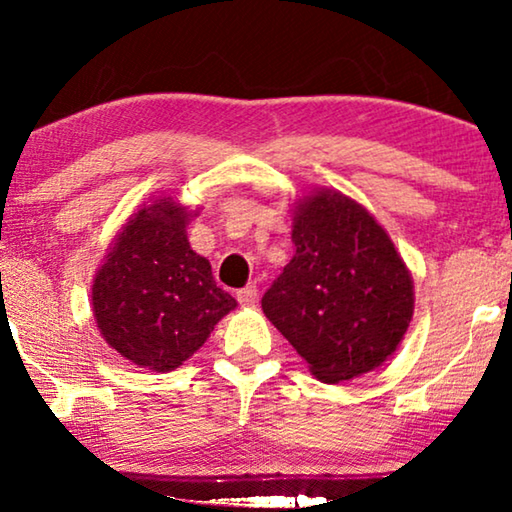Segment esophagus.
I'll return each mask as SVG.
<instances>
[{"mask_svg":"<svg viewBox=\"0 0 512 512\" xmlns=\"http://www.w3.org/2000/svg\"><path fill=\"white\" fill-rule=\"evenodd\" d=\"M257 298H259V293H257L255 284H248V287L237 291V300H239L241 307H255Z\"/></svg>","mask_w":512,"mask_h":512,"instance_id":"1","label":"esophagus"}]
</instances>
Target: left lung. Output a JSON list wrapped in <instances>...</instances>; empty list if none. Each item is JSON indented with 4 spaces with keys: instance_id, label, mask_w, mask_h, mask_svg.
<instances>
[{
    "instance_id": "left-lung-1",
    "label": "left lung",
    "mask_w": 512,
    "mask_h": 512,
    "mask_svg": "<svg viewBox=\"0 0 512 512\" xmlns=\"http://www.w3.org/2000/svg\"><path fill=\"white\" fill-rule=\"evenodd\" d=\"M291 221L296 253L264 293L266 318L325 384L377 370L413 318L402 255L375 216L336 189L296 198Z\"/></svg>"
}]
</instances>
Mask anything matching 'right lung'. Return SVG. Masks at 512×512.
Masks as SVG:
<instances>
[{
    "instance_id": "obj_1",
    "label": "right lung",
    "mask_w": 512,
    "mask_h": 512,
    "mask_svg": "<svg viewBox=\"0 0 512 512\" xmlns=\"http://www.w3.org/2000/svg\"><path fill=\"white\" fill-rule=\"evenodd\" d=\"M196 214L173 196L151 198L121 225L94 275L92 316L103 341L137 368L183 366L237 307L189 246Z\"/></svg>"
}]
</instances>
